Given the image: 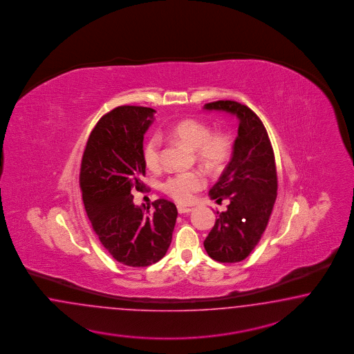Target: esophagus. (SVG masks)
Instances as JSON below:
<instances>
[{
  "mask_svg": "<svg viewBox=\"0 0 354 354\" xmlns=\"http://www.w3.org/2000/svg\"><path fill=\"white\" fill-rule=\"evenodd\" d=\"M192 210V207H187V206H182V205H178V212H179L180 214H188V213H191Z\"/></svg>",
  "mask_w": 354,
  "mask_h": 354,
  "instance_id": "obj_1",
  "label": "esophagus"
}]
</instances>
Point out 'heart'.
Listing matches in <instances>:
<instances>
[{
	"mask_svg": "<svg viewBox=\"0 0 354 354\" xmlns=\"http://www.w3.org/2000/svg\"><path fill=\"white\" fill-rule=\"evenodd\" d=\"M171 139L178 140L191 149L196 150L197 160L209 170L221 169L231 154V140L222 132L212 133L210 127L197 119H184L166 132ZM161 138L153 135L147 140L142 158L145 165L154 170L161 163ZM205 176L198 171L172 174L162 183V191L178 203H188L193 193L204 188Z\"/></svg>",
	"mask_w": 354,
	"mask_h": 354,
	"instance_id": "heart-1",
	"label": "heart"
}]
</instances>
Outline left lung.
<instances>
[{
	"mask_svg": "<svg viewBox=\"0 0 354 354\" xmlns=\"http://www.w3.org/2000/svg\"><path fill=\"white\" fill-rule=\"evenodd\" d=\"M206 110L225 111L239 119L232 158L209 191L216 203L227 200V210L216 213L205 250L223 263L240 262L256 248L268 227L277 200L278 178L268 131L257 114L236 101H214Z\"/></svg>",
	"mask_w": 354,
	"mask_h": 354,
	"instance_id": "left-lung-1",
	"label": "left lung"
}]
</instances>
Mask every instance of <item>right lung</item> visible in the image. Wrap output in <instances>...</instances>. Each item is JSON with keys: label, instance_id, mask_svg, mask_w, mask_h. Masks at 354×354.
<instances>
[{"label": "right lung", "instance_id": "1", "mask_svg": "<svg viewBox=\"0 0 354 354\" xmlns=\"http://www.w3.org/2000/svg\"><path fill=\"white\" fill-rule=\"evenodd\" d=\"M156 110L118 106L97 122L80 166L86 215L107 252L120 263L145 268L161 259L171 244L176 206L157 200L153 207L133 204L132 191L144 189L142 141Z\"/></svg>", "mask_w": 354, "mask_h": 354}]
</instances>
